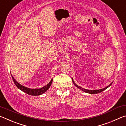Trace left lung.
Instances as JSON below:
<instances>
[{
  "label": "left lung",
  "instance_id": "obj_1",
  "mask_svg": "<svg viewBox=\"0 0 126 126\" xmlns=\"http://www.w3.org/2000/svg\"><path fill=\"white\" fill-rule=\"evenodd\" d=\"M72 82H73L74 84L76 86L79 88V89H80L82 90V91H84L85 92H86V93H88V94H98V93H100V92H102L104 91V90H105L106 89H107L108 87H109L110 86H111L112 85V82L111 83V84L109 85V86H107V87H106L105 88H104V89H99V90H86V89H83V88H82L80 86H78V85H76L75 83L74 82V81L73 80V79H72Z\"/></svg>",
  "mask_w": 126,
  "mask_h": 126
}]
</instances>
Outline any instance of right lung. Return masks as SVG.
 <instances>
[{
	"instance_id": "1",
	"label": "right lung",
	"mask_w": 126,
	"mask_h": 126,
	"mask_svg": "<svg viewBox=\"0 0 126 126\" xmlns=\"http://www.w3.org/2000/svg\"><path fill=\"white\" fill-rule=\"evenodd\" d=\"M12 77L13 80L15 83V85L16 86V87L18 88L19 89L21 90L22 91L25 92V93L29 94V95H32V96H39V95H40V94H43L44 93H45V92L50 88L53 80L52 79H51V80L50 81V82L43 87L40 88V89H30V88L25 87L24 86L20 85L19 83L17 82V81L15 80V79L13 78V76L12 75Z\"/></svg>"
}]
</instances>
